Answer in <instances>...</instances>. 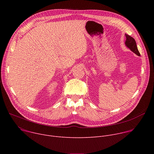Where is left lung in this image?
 <instances>
[{"instance_id":"obj_1","label":"left lung","mask_w":154,"mask_h":154,"mask_svg":"<svg viewBox=\"0 0 154 154\" xmlns=\"http://www.w3.org/2000/svg\"><path fill=\"white\" fill-rule=\"evenodd\" d=\"M125 36L126 37V40L125 41V46L136 55H137L138 56H140V54L138 50L137 43L135 39L127 34H125Z\"/></svg>"}]
</instances>
